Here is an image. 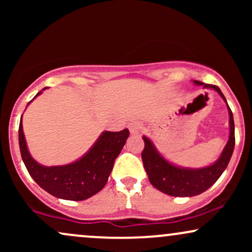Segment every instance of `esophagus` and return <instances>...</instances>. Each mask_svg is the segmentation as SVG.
<instances>
[{
    "mask_svg": "<svg viewBox=\"0 0 252 252\" xmlns=\"http://www.w3.org/2000/svg\"><path fill=\"white\" fill-rule=\"evenodd\" d=\"M128 128L130 130V134L131 135H137L141 130V126L138 122H131L128 124Z\"/></svg>",
    "mask_w": 252,
    "mask_h": 252,
    "instance_id": "34e87169",
    "label": "esophagus"
}]
</instances>
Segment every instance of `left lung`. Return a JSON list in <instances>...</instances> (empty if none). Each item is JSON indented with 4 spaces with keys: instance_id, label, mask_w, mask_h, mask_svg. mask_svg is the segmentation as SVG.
Instances as JSON below:
<instances>
[{
    "instance_id": "1",
    "label": "left lung",
    "mask_w": 252,
    "mask_h": 252,
    "mask_svg": "<svg viewBox=\"0 0 252 252\" xmlns=\"http://www.w3.org/2000/svg\"><path fill=\"white\" fill-rule=\"evenodd\" d=\"M193 82L195 85H202L205 89L216 90L226 102L218 86L204 84L198 80ZM227 110L230 116V136L226 146L222 149L218 160L204 168H182L170 163L158 152L154 143L148 137L143 136L144 149L141 156L150 184L156 189L172 196H194L209 189L218 180L219 176L226 169L235 148V122H233L232 111L228 105Z\"/></svg>"
}]
</instances>
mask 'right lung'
I'll return each instance as SVG.
<instances>
[{
    "instance_id": "obj_1",
    "label": "right lung",
    "mask_w": 252,
    "mask_h": 252,
    "mask_svg": "<svg viewBox=\"0 0 252 252\" xmlns=\"http://www.w3.org/2000/svg\"><path fill=\"white\" fill-rule=\"evenodd\" d=\"M40 94L41 91L37 92L35 97ZM128 137V129L115 132L104 131L79 160L63 166L46 167L37 163L28 152L22 129V117L19 126L20 152L26 168L34 181L53 196L73 201L85 200L103 189L115 160Z\"/></svg>"
}]
</instances>
